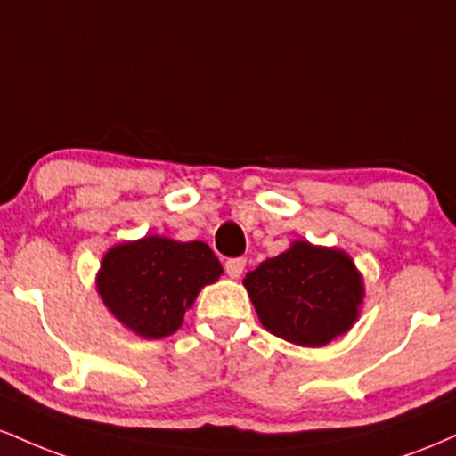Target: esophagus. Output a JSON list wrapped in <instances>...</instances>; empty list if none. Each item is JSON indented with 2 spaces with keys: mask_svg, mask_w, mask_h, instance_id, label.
Returning <instances> with one entry per match:
<instances>
[{
  "mask_svg": "<svg viewBox=\"0 0 456 456\" xmlns=\"http://www.w3.org/2000/svg\"><path fill=\"white\" fill-rule=\"evenodd\" d=\"M244 268H246V259L244 257H233V259L224 261V270H227V274L232 276V279H240Z\"/></svg>",
  "mask_w": 456,
  "mask_h": 456,
  "instance_id": "34e87169",
  "label": "esophagus"
}]
</instances>
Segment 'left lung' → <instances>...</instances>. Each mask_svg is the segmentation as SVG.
<instances>
[{"instance_id": "obj_1", "label": "left lung", "mask_w": 456, "mask_h": 456, "mask_svg": "<svg viewBox=\"0 0 456 456\" xmlns=\"http://www.w3.org/2000/svg\"><path fill=\"white\" fill-rule=\"evenodd\" d=\"M261 326L274 337L323 347L354 326L364 297L362 276L345 250L297 240L244 279Z\"/></svg>"}]
</instances>
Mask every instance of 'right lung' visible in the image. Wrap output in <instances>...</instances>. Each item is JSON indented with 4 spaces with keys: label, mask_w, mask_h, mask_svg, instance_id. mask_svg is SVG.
I'll return each instance as SVG.
<instances>
[{
    "label": "right lung",
    "mask_w": 456,
    "mask_h": 456,
    "mask_svg": "<svg viewBox=\"0 0 456 456\" xmlns=\"http://www.w3.org/2000/svg\"><path fill=\"white\" fill-rule=\"evenodd\" d=\"M221 274L208 244L145 235L104 255L96 287L118 322L143 338H162L182 326L199 291Z\"/></svg>",
    "instance_id": "right-lung-1"
}]
</instances>
